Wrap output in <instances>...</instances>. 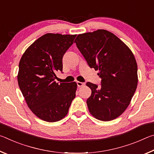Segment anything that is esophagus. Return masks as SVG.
Returning a JSON list of instances; mask_svg holds the SVG:
<instances>
[{"label":"esophagus","mask_w":154,"mask_h":154,"mask_svg":"<svg viewBox=\"0 0 154 154\" xmlns=\"http://www.w3.org/2000/svg\"><path fill=\"white\" fill-rule=\"evenodd\" d=\"M77 86L79 88L84 86V85H85L84 83H82V82H77Z\"/></svg>","instance_id":"34e87169"}]
</instances>
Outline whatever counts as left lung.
<instances>
[{"label":"left lung","mask_w":154,"mask_h":154,"mask_svg":"<svg viewBox=\"0 0 154 154\" xmlns=\"http://www.w3.org/2000/svg\"><path fill=\"white\" fill-rule=\"evenodd\" d=\"M75 43L102 79L100 86L86 83L92 90L86 102L90 114L105 122L118 118L130 105L137 87L133 53L118 36L103 29L78 35Z\"/></svg>","instance_id":"1"}]
</instances>
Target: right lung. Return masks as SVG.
<instances>
[{
  "mask_svg": "<svg viewBox=\"0 0 154 154\" xmlns=\"http://www.w3.org/2000/svg\"><path fill=\"white\" fill-rule=\"evenodd\" d=\"M76 35L47 33L28 47L19 63L17 82L28 107L38 118L48 122L66 116L75 97L76 82H55L62 71V58Z\"/></svg>",
  "mask_w": 154,
  "mask_h": 154,
  "instance_id": "right-lung-1",
  "label": "right lung"
}]
</instances>
